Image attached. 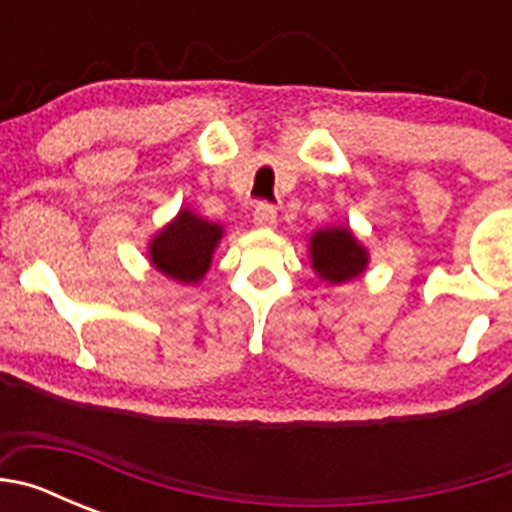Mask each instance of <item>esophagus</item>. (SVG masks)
<instances>
[{
	"mask_svg": "<svg viewBox=\"0 0 512 512\" xmlns=\"http://www.w3.org/2000/svg\"><path fill=\"white\" fill-rule=\"evenodd\" d=\"M277 223V207L269 205V202H259L256 210H253V225H256V228H277Z\"/></svg>",
	"mask_w": 512,
	"mask_h": 512,
	"instance_id": "esophagus-1",
	"label": "esophagus"
}]
</instances>
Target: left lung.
<instances>
[{"instance_id": "8db88e82", "label": "left lung", "mask_w": 512, "mask_h": 512, "mask_svg": "<svg viewBox=\"0 0 512 512\" xmlns=\"http://www.w3.org/2000/svg\"><path fill=\"white\" fill-rule=\"evenodd\" d=\"M307 253L312 271L328 284L351 282L369 266V251L348 225H325L312 230Z\"/></svg>"}]
</instances>
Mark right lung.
Here are the masks:
<instances>
[{
	"mask_svg": "<svg viewBox=\"0 0 512 512\" xmlns=\"http://www.w3.org/2000/svg\"><path fill=\"white\" fill-rule=\"evenodd\" d=\"M223 235V225L210 223L189 207H182L164 228L151 235L148 261L171 282L200 284L210 271Z\"/></svg>",
	"mask_w": 512,
	"mask_h": 512,
	"instance_id": "add662e5",
	"label": "right lung"
}]
</instances>
